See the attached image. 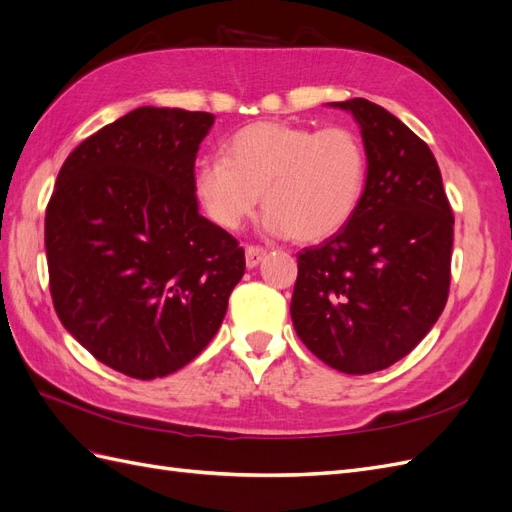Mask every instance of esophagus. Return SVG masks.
Returning <instances> with one entry per match:
<instances>
[{"label": "esophagus", "instance_id": "esophagus-1", "mask_svg": "<svg viewBox=\"0 0 512 512\" xmlns=\"http://www.w3.org/2000/svg\"><path fill=\"white\" fill-rule=\"evenodd\" d=\"M265 256H267V250H265V247L247 245V247H245V265H247V269H254V267H258L260 262L265 260Z\"/></svg>", "mask_w": 512, "mask_h": 512}]
</instances>
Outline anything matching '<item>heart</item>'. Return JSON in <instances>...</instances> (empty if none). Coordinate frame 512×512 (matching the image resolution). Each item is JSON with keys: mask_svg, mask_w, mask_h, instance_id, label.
Returning <instances> with one entry per match:
<instances>
[{"mask_svg": "<svg viewBox=\"0 0 512 512\" xmlns=\"http://www.w3.org/2000/svg\"><path fill=\"white\" fill-rule=\"evenodd\" d=\"M367 183L361 136L344 126L314 130L282 121L252 123L226 143V158L198 164L194 188L209 218L235 230L260 194L271 235L320 241L342 230Z\"/></svg>", "mask_w": 512, "mask_h": 512, "instance_id": "heart-1", "label": "heart"}]
</instances>
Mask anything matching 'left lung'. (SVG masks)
<instances>
[{
  "mask_svg": "<svg viewBox=\"0 0 512 512\" xmlns=\"http://www.w3.org/2000/svg\"><path fill=\"white\" fill-rule=\"evenodd\" d=\"M329 106L359 123L365 194L342 230L299 252L290 316L320 361L374 374L404 359L440 318L455 220L436 158L406 123L365 98Z\"/></svg>",
  "mask_w": 512,
  "mask_h": 512,
  "instance_id": "obj_1",
  "label": "left lung"
}]
</instances>
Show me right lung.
<instances>
[{
  "label": "right lung",
  "mask_w": 512,
  "mask_h": 512,
  "mask_svg": "<svg viewBox=\"0 0 512 512\" xmlns=\"http://www.w3.org/2000/svg\"><path fill=\"white\" fill-rule=\"evenodd\" d=\"M213 121L134 108L70 153L46 207L55 312L130 378H162L196 359L245 273L237 239L198 213L194 162Z\"/></svg>",
  "instance_id": "right-lung-1"
}]
</instances>
